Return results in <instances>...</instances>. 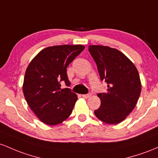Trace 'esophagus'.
<instances>
[{
	"mask_svg": "<svg viewBox=\"0 0 158 158\" xmlns=\"http://www.w3.org/2000/svg\"><path fill=\"white\" fill-rule=\"evenodd\" d=\"M91 96V94H85V95H82V97L84 98H89Z\"/></svg>",
	"mask_w": 158,
	"mask_h": 158,
	"instance_id": "esophagus-1",
	"label": "esophagus"
}]
</instances>
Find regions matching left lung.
Listing matches in <instances>:
<instances>
[{
  "label": "left lung",
  "mask_w": 158,
  "mask_h": 158,
  "mask_svg": "<svg viewBox=\"0 0 158 158\" xmlns=\"http://www.w3.org/2000/svg\"><path fill=\"white\" fill-rule=\"evenodd\" d=\"M101 80L107 84L106 93H98L101 106L95 115L101 121L120 123L135 107L141 93L139 74L123 53L108 46L89 45Z\"/></svg>",
  "instance_id": "left-lung-1"
}]
</instances>
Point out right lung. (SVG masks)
Instances as JSON below:
<instances>
[{
  "instance_id": "obj_1",
  "label": "right lung",
  "mask_w": 158,
  "mask_h": 158,
  "mask_svg": "<svg viewBox=\"0 0 158 158\" xmlns=\"http://www.w3.org/2000/svg\"><path fill=\"white\" fill-rule=\"evenodd\" d=\"M84 48L82 45L51 46L42 49L28 65L23 84L24 98L46 125H58L72 113L77 95L70 89L60 88V82L70 86L66 69Z\"/></svg>"
}]
</instances>
